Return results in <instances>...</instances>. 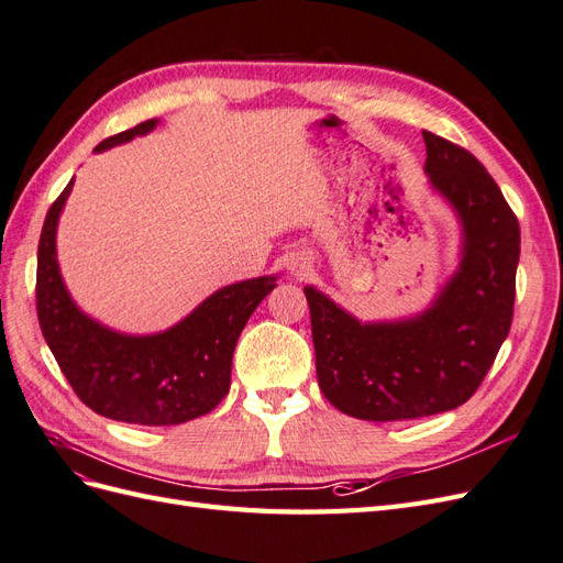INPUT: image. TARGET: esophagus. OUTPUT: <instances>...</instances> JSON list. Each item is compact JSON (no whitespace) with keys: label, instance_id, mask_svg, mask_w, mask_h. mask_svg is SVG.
<instances>
[{"label":"esophagus","instance_id":"34e87169","mask_svg":"<svg viewBox=\"0 0 563 563\" xmlns=\"http://www.w3.org/2000/svg\"><path fill=\"white\" fill-rule=\"evenodd\" d=\"M288 269H291V275H294V277L302 279V277H308V275H310L312 265H310V261H308V258H305V255H296V258H291V263H288Z\"/></svg>","mask_w":563,"mask_h":563}]
</instances>
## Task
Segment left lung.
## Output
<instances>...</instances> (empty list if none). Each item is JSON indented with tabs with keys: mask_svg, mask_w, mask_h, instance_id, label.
Segmentation results:
<instances>
[{
	"mask_svg": "<svg viewBox=\"0 0 563 563\" xmlns=\"http://www.w3.org/2000/svg\"><path fill=\"white\" fill-rule=\"evenodd\" d=\"M424 176L460 228L457 267L420 312L362 321L305 286L319 387L338 411L371 422L453 411L482 385L515 310L519 223L467 150L422 131Z\"/></svg>",
	"mask_w": 563,
	"mask_h": 563,
	"instance_id": "left-lung-1",
	"label": "left lung"
}]
</instances>
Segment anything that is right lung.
Instances as JSON below:
<instances>
[{"instance_id":"add662e5","label":"right lung","mask_w":563,"mask_h":563,"mask_svg":"<svg viewBox=\"0 0 563 563\" xmlns=\"http://www.w3.org/2000/svg\"><path fill=\"white\" fill-rule=\"evenodd\" d=\"M157 124L159 119H147L96 152L147 135ZM73 185L75 178L51 203L37 249V317L63 376L91 411L119 422L164 428L213 411L230 391L236 340L279 275L218 288L164 331H114L79 308L60 275L56 234Z\"/></svg>"}]
</instances>
